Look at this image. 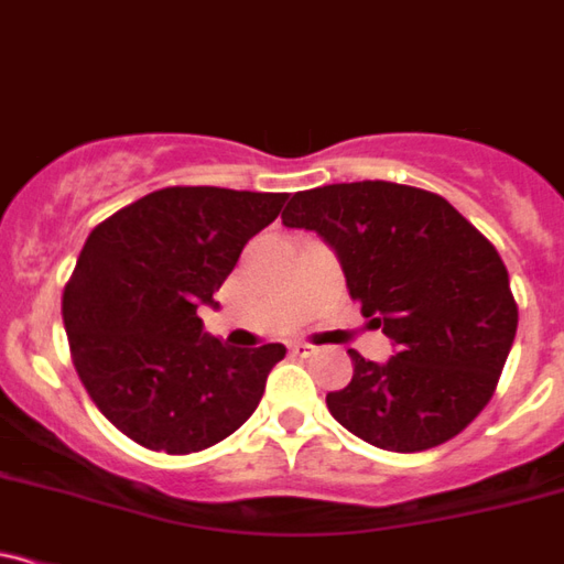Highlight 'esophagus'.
<instances>
[{"instance_id":"esophagus-1","label":"esophagus","mask_w":564,"mask_h":564,"mask_svg":"<svg viewBox=\"0 0 564 564\" xmlns=\"http://www.w3.org/2000/svg\"><path fill=\"white\" fill-rule=\"evenodd\" d=\"M289 351H292V357H297V359H307V357H313V354H316V348L307 346V343H294V346L289 348Z\"/></svg>"}]
</instances>
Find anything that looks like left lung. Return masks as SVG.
<instances>
[{
    "label": "left lung",
    "mask_w": 564,
    "mask_h": 564,
    "mask_svg": "<svg viewBox=\"0 0 564 564\" xmlns=\"http://www.w3.org/2000/svg\"><path fill=\"white\" fill-rule=\"evenodd\" d=\"M281 218L324 237L351 300L394 346L383 365L348 351L354 378L327 394L332 416L400 454L459 435L495 394L517 337L495 246L443 197L389 181L297 192Z\"/></svg>",
    "instance_id": "left-lung-1"
}]
</instances>
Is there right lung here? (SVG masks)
I'll use <instances>...</instances> for the list:
<instances>
[{"label":"right lung","mask_w":564,"mask_h":564,"mask_svg":"<svg viewBox=\"0 0 564 564\" xmlns=\"http://www.w3.org/2000/svg\"><path fill=\"white\" fill-rule=\"evenodd\" d=\"M289 194L170 186L105 218L64 286L73 365L94 405L140 446L192 454L257 411L281 343L229 348L203 329L242 246Z\"/></svg>","instance_id":"obj_1"}]
</instances>
